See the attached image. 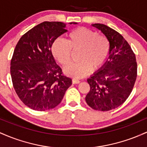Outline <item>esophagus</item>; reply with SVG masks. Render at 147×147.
Segmentation results:
<instances>
[{
  "mask_svg": "<svg viewBox=\"0 0 147 147\" xmlns=\"http://www.w3.org/2000/svg\"><path fill=\"white\" fill-rule=\"evenodd\" d=\"M72 84H79V83H80V81H79V79H75V78L72 79Z\"/></svg>",
  "mask_w": 147,
  "mask_h": 147,
  "instance_id": "1",
  "label": "esophagus"
}]
</instances>
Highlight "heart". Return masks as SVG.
<instances>
[{"instance_id": "1", "label": "heart", "mask_w": 147, "mask_h": 147, "mask_svg": "<svg viewBox=\"0 0 147 147\" xmlns=\"http://www.w3.org/2000/svg\"><path fill=\"white\" fill-rule=\"evenodd\" d=\"M79 50L77 63H71L64 69L67 75L82 78L91 70H97L106 61L110 52V42L106 36L84 27L72 30L67 40L58 38L52 45L54 57L63 66L71 61L72 50Z\"/></svg>"}]
</instances>
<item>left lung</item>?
Returning a JSON list of instances; mask_svg holds the SVG:
<instances>
[{
  "label": "left lung",
  "instance_id": "left-lung-1",
  "mask_svg": "<svg viewBox=\"0 0 147 147\" xmlns=\"http://www.w3.org/2000/svg\"><path fill=\"white\" fill-rule=\"evenodd\" d=\"M110 42L105 63L87 79L90 91L86 102L96 111H108L124 103L132 91L137 77L136 55L128 42L117 31L100 23L92 24Z\"/></svg>",
  "mask_w": 147,
  "mask_h": 147
}]
</instances>
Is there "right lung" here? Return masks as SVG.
I'll return each instance as SVG.
<instances>
[{
	"label": "right lung",
	"mask_w": 147,
	"mask_h": 147,
	"mask_svg": "<svg viewBox=\"0 0 147 147\" xmlns=\"http://www.w3.org/2000/svg\"><path fill=\"white\" fill-rule=\"evenodd\" d=\"M65 26L61 22H43L23 34L14 49L10 64L13 86L23 104L34 111L56 107L72 84L51 51L53 42L67 32Z\"/></svg>",
	"instance_id": "right-lung-1"
}]
</instances>
